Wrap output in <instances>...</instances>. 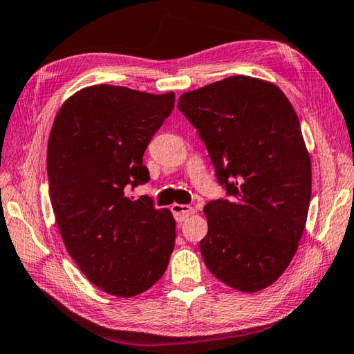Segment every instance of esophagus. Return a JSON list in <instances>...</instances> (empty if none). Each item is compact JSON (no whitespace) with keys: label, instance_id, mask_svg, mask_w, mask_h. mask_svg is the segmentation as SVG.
<instances>
[{"label":"esophagus","instance_id":"obj_1","mask_svg":"<svg viewBox=\"0 0 354 354\" xmlns=\"http://www.w3.org/2000/svg\"><path fill=\"white\" fill-rule=\"evenodd\" d=\"M171 212H173V216H175L176 222H184L186 218H189L190 216L194 214L195 209L192 206L175 203V205H171Z\"/></svg>","mask_w":354,"mask_h":354}]
</instances>
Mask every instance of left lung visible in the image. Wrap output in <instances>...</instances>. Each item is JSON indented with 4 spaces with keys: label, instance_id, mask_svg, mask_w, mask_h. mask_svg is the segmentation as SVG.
<instances>
[{
    "label": "left lung",
    "instance_id": "8db88e82",
    "mask_svg": "<svg viewBox=\"0 0 354 354\" xmlns=\"http://www.w3.org/2000/svg\"><path fill=\"white\" fill-rule=\"evenodd\" d=\"M178 109L232 195L203 209L206 268L244 293L269 287L293 260L310 205V156L293 105L274 83L234 75L181 94Z\"/></svg>",
    "mask_w": 354,
    "mask_h": 354
}]
</instances>
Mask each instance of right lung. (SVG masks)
Listing matches in <instances>:
<instances>
[{"label":"right lung","instance_id":"right-lung-1","mask_svg":"<svg viewBox=\"0 0 354 354\" xmlns=\"http://www.w3.org/2000/svg\"><path fill=\"white\" fill-rule=\"evenodd\" d=\"M173 106V91L94 85L61 105L50 132V200L61 238L89 282L120 298L153 287L175 249L171 211L124 195L149 181L143 153Z\"/></svg>","mask_w":354,"mask_h":354}]
</instances>
